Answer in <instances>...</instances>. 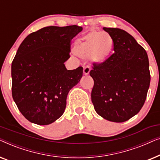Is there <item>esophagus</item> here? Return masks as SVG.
<instances>
[{"label":"esophagus","mask_w":160,"mask_h":160,"mask_svg":"<svg viewBox=\"0 0 160 160\" xmlns=\"http://www.w3.org/2000/svg\"><path fill=\"white\" fill-rule=\"evenodd\" d=\"M89 71H90V68L89 66H86L84 68V70H83V73H84V75H88L89 73Z\"/></svg>","instance_id":"esophagus-1"}]
</instances>
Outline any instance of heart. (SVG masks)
<instances>
[{"instance_id": "heart-1", "label": "heart", "mask_w": 160, "mask_h": 160, "mask_svg": "<svg viewBox=\"0 0 160 160\" xmlns=\"http://www.w3.org/2000/svg\"><path fill=\"white\" fill-rule=\"evenodd\" d=\"M113 39L107 32L92 31L74 43V52L82 58H91L96 62H104L113 52Z\"/></svg>"}]
</instances>
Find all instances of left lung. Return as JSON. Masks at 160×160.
I'll use <instances>...</instances> for the list:
<instances>
[{
	"instance_id": "8db88e82",
	"label": "left lung",
	"mask_w": 160,
	"mask_h": 160,
	"mask_svg": "<svg viewBox=\"0 0 160 160\" xmlns=\"http://www.w3.org/2000/svg\"><path fill=\"white\" fill-rule=\"evenodd\" d=\"M112 37L113 51L104 62H93L89 74L94 80L92 102L105 119L123 122L143 107L151 75L146 50L133 37L119 28H103Z\"/></svg>"
}]
</instances>
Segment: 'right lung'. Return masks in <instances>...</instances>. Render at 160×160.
<instances>
[{"label": "right lung", "instance_id": "obj_1", "mask_svg": "<svg viewBox=\"0 0 160 160\" xmlns=\"http://www.w3.org/2000/svg\"><path fill=\"white\" fill-rule=\"evenodd\" d=\"M82 28L49 26L28 35L12 63V97L28 121L47 125L64 113L70 89L82 77L83 68L67 70L71 40Z\"/></svg>", "mask_w": 160, "mask_h": 160}]
</instances>
